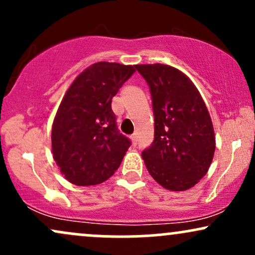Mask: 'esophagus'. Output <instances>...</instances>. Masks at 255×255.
<instances>
[{
	"mask_svg": "<svg viewBox=\"0 0 255 255\" xmlns=\"http://www.w3.org/2000/svg\"><path fill=\"white\" fill-rule=\"evenodd\" d=\"M130 139H131V142H133V145H136L137 144V134L136 133L131 134Z\"/></svg>",
	"mask_w": 255,
	"mask_h": 255,
	"instance_id": "esophagus-1",
	"label": "esophagus"
}]
</instances>
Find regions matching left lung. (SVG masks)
I'll list each match as a JSON object with an SVG mask.
<instances>
[{
	"instance_id": "1",
	"label": "left lung",
	"mask_w": 255,
	"mask_h": 255,
	"mask_svg": "<svg viewBox=\"0 0 255 255\" xmlns=\"http://www.w3.org/2000/svg\"><path fill=\"white\" fill-rule=\"evenodd\" d=\"M150 87L153 142L142 151L146 168L160 186L192 188L209 170L216 148L211 118L194 84L166 64H136Z\"/></svg>"
}]
</instances>
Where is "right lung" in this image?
<instances>
[{
    "label": "right lung",
    "instance_id": "1",
    "mask_svg": "<svg viewBox=\"0 0 255 255\" xmlns=\"http://www.w3.org/2000/svg\"><path fill=\"white\" fill-rule=\"evenodd\" d=\"M135 72L133 66L98 62L77 77L58 107L51 130L54 160L77 186H95L118 170L130 140L120 133L113 97Z\"/></svg>",
    "mask_w": 255,
    "mask_h": 255
}]
</instances>
